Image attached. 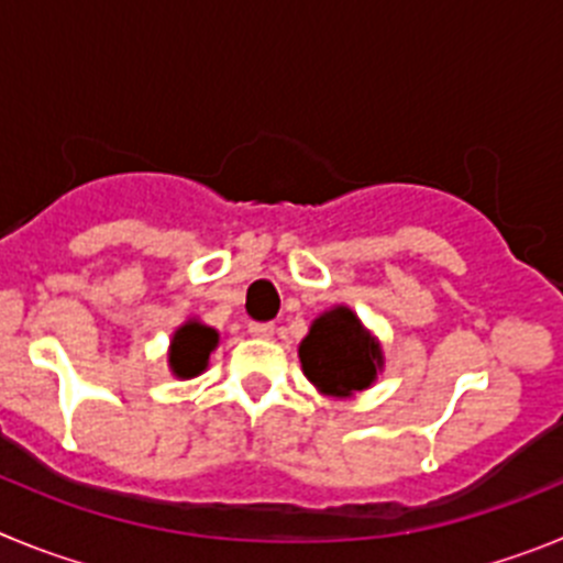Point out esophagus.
Masks as SVG:
<instances>
[{
	"instance_id": "esophagus-1",
	"label": "esophagus",
	"mask_w": 563,
	"mask_h": 563,
	"mask_svg": "<svg viewBox=\"0 0 563 563\" xmlns=\"http://www.w3.org/2000/svg\"><path fill=\"white\" fill-rule=\"evenodd\" d=\"M247 332H251L253 338H273L276 327L273 324H247Z\"/></svg>"
}]
</instances>
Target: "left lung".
Wrapping results in <instances>:
<instances>
[{"mask_svg":"<svg viewBox=\"0 0 563 563\" xmlns=\"http://www.w3.org/2000/svg\"><path fill=\"white\" fill-rule=\"evenodd\" d=\"M298 361L307 380L327 397H355L372 389L386 366L383 346L357 312L346 305L324 310L298 343Z\"/></svg>","mask_w":563,"mask_h":563,"instance_id":"obj_1","label":"left lung"}]
</instances>
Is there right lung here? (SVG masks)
I'll return each mask as SVG.
<instances>
[{"mask_svg": "<svg viewBox=\"0 0 563 563\" xmlns=\"http://www.w3.org/2000/svg\"><path fill=\"white\" fill-rule=\"evenodd\" d=\"M217 346H220V332L202 324L200 318H186L168 341V372L177 380L200 377Z\"/></svg>", "mask_w": 563, "mask_h": 563, "instance_id": "1", "label": "right lung"}]
</instances>
